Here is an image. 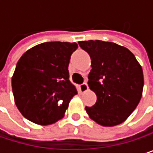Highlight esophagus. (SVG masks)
Here are the masks:
<instances>
[{"label":"esophagus","instance_id":"34e87169","mask_svg":"<svg viewBox=\"0 0 153 153\" xmlns=\"http://www.w3.org/2000/svg\"><path fill=\"white\" fill-rule=\"evenodd\" d=\"M88 89V86L87 84V82H83L82 84L79 85V90L80 92H86Z\"/></svg>","mask_w":153,"mask_h":153}]
</instances>
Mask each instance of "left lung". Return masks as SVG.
<instances>
[{"mask_svg":"<svg viewBox=\"0 0 153 153\" xmlns=\"http://www.w3.org/2000/svg\"><path fill=\"white\" fill-rule=\"evenodd\" d=\"M88 53L92 69L88 87L97 95V102L86 111L97 123L112 127L122 123L139 104L143 74L132 52L113 42H79Z\"/></svg>","mask_w":153,"mask_h":153,"instance_id":"8db88e82","label":"left lung"}]
</instances>
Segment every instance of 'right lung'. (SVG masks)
I'll return each mask as SVG.
<instances>
[{
    "mask_svg": "<svg viewBox=\"0 0 153 153\" xmlns=\"http://www.w3.org/2000/svg\"><path fill=\"white\" fill-rule=\"evenodd\" d=\"M75 42H44L18 60L11 79L16 105L30 121L49 125L61 119L77 94L68 65Z\"/></svg>",
    "mask_w": 153,
    "mask_h": 153,
    "instance_id": "add662e5",
    "label": "right lung"
}]
</instances>
